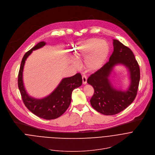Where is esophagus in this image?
<instances>
[{"label":"esophagus","instance_id":"1","mask_svg":"<svg viewBox=\"0 0 155 155\" xmlns=\"http://www.w3.org/2000/svg\"><path fill=\"white\" fill-rule=\"evenodd\" d=\"M82 80H83V84H86V83H87V77L85 75H83L82 77Z\"/></svg>","mask_w":155,"mask_h":155}]
</instances>
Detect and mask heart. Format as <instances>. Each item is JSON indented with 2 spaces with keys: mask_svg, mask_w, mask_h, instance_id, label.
<instances>
[{
  "mask_svg": "<svg viewBox=\"0 0 155 155\" xmlns=\"http://www.w3.org/2000/svg\"><path fill=\"white\" fill-rule=\"evenodd\" d=\"M74 54L78 60H84L86 69L94 72L101 69L106 64L109 54L108 44L102 40L91 38L78 42L74 46ZM71 63L75 66L78 63L72 60Z\"/></svg>",
  "mask_w": 155,
  "mask_h": 155,
  "instance_id": "obj_1",
  "label": "heart"
}]
</instances>
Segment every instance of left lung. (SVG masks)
<instances>
[{
    "label": "left lung",
    "instance_id": "obj_1",
    "mask_svg": "<svg viewBox=\"0 0 155 155\" xmlns=\"http://www.w3.org/2000/svg\"><path fill=\"white\" fill-rule=\"evenodd\" d=\"M114 52L109 61L87 79L94 89L90 102L92 107L105 115L117 114L126 109L134 101L140 80V67L133 52L118 40L114 39ZM121 65L127 69L130 83L123 90L114 86L111 77L115 67Z\"/></svg>",
    "mask_w": 155,
    "mask_h": 155
}]
</instances>
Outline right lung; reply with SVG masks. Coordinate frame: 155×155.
I'll list each match as a JSON object with an SVG mask.
<instances>
[{
	"instance_id": "obj_1",
	"label": "right lung",
	"mask_w": 155,
	"mask_h": 155,
	"mask_svg": "<svg viewBox=\"0 0 155 155\" xmlns=\"http://www.w3.org/2000/svg\"><path fill=\"white\" fill-rule=\"evenodd\" d=\"M45 45V41H40L24 55L18 72V86L23 101L28 109L36 116L49 120L58 118L66 112L71 102L72 91L82 84V77L80 74H77L72 77L63 78L56 88L45 97L37 98L30 96L24 86V66L32 51L40 49Z\"/></svg>"
}]
</instances>
